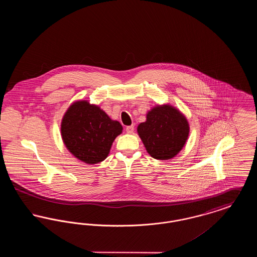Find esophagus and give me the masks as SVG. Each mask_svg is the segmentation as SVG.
Segmentation results:
<instances>
[{"label": "esophagus", "instance_id": "34e87169", "mask_svg": "<svg viewBox=\"0 0 257 257\" xmlns=\"http://www.w3.org/2000/svg\"><path fill=\"white\" fill-rule=\"evenodd\" d=\"M126 132L128 134H132L134 132V126L133 125H130V126H127L126 127Z\"/></svg>", "mask_w": 257, "mask_h": 257}]
</instances>
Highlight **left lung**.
<instances>
[{"mask_svg":"<svg viewBox=\"0 0 257 257\" xmlns=\"http://www.w3.org/2000/svg\"><path fill=\"white\" fill-rule=\"evenodd\" d=\"M190 132L183 114L170 105L154 107L147 121L138 126V133L147 152L157 160H170L183 148Z\"/></svg>","mask_w":257,"mask_h":257,"instance_id":"obj_1","label":"left lung"}]
</instances>
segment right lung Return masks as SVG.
<instances>
[{"label":"right lung","mask_w":257,"mask_h":257,"mask_svg":"<svg viewBox=\"0 0 257 257\" xmlns=\"http://www.w3.org/2000/svg\"><path fill=\"white\" fill-rule=\"evenodd\" d=\"M61 137L66 148L86 164H97L107 158L122 126L96 105L87 101L73 103L61 120Z\"/></svg>","instance_id":"add662e5"}]
</instances>
